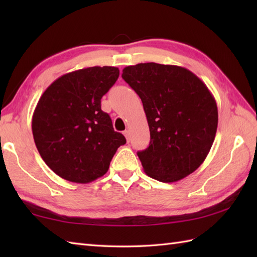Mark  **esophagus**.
<instances>
[{"instance_id": "obj_1", "label": "esophagus", "mask_w": 257, "mask_h": 257, "mask_svg": "<svg viewBox=\"0 0 257 257\" xmlns=\"http://www.w3.org/2000/svg\"><path fill=\"white\" fill-rule=\"evenodd\" d=\"M123 135H124L125 139H127V141H129V140H130V134H129L128 130H124V132H123Z\"/></svg>"}]
</instances>
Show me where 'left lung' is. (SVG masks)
<instances>
[{
  "label": "left lung",
  "instance_id": "1",
  "mask_svg": "<svg viewBox=\"0 0 257 257\" xmlns=\"http://www.w3.org/2000/svg\"><path fill=\"white\" fill-rule=\"evenodd\" d=\"M143 101L150 144L137 155L145 172L176 182L194 172L210 152L217 128V106L206 85L189 69L157 63L122 70Z\"/></svg>",
  "mask_w": 257,
  "mask_h": 257
}]
</instances>
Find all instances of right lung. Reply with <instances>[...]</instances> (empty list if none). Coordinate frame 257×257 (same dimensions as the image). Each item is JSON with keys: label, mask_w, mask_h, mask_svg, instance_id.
<instances>
[{"label": "right lung", "mask_w": 257, "mask_h": 257, "mask_svg": "<svg viewBox=\"0 0 257 257\" xmlns=\"http://www.w3.org/2000/svg\"><path fill=\"white\" fill-rule=\"evenodd\" d=\"M118 77L117 67L83 68L63 75L43 92L32 132L42 159L57 176L76 183L94 181L125 144L100 105Z\"/></svg>", "instance_id": "1"}]
</instances>
